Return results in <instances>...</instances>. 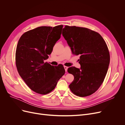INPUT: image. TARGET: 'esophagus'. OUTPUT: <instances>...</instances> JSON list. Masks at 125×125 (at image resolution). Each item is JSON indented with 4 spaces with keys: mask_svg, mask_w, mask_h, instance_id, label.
I'll list each match as a JSON object with an SVG mask.
<instances>
[{
    "mask_svg": "<svg viewBox=\"0 0 125 125\" xmlns=\"http://www.w3.org/2000/svg\"><path fill=\"white\" fill-rule=\"evenodd\" d=\"M64 69H65V71L67 72V69H68V67H67V66H64Z\"/></svg>",
    "mask_w": 125,
    "mask_h": 125,
    "instance_id": "esophagus-1",
    "label": "esophagus"
}]
</instances>
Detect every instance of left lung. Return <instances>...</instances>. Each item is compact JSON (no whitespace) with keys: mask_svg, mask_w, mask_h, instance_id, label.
Masks as SVG:
<instances>
[{"mask_svg":"<svg viewBox=\"0 0 125 125\" xmlns=\"http://www.w3.org/2000/svg\"><path fill=\"white\" fill-rule=\"evenodd\" d=\"M62 35L73 54L80 56L81 68L67 70L74 76L69 87L76 96H90L99 88L106 75L110 62L107 44L100 34L86 28L66 25Z\"/></svg>","mask_w":125,"mask_h":125,"instance_id":"obj_1","label":"left lung"}]
</instances>
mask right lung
<instances>
[{"label":"right lung","mask_w":125,"mask_h":125,"mask_svg":"<svg viewBox=\"0 0 125 125\" xmlns=\"http://www.w3.org/2000/svg\"><path fill=\"white\" fill-rule=\"evenodd\" d=\"M63 27L41 26L26 32L19 40L16 52L18 71L29 88L38 94L50 93L65 73L63 65L54 67L44 62L60 38Z\"/></svg>","instance_id":"1"}]
</instances>
